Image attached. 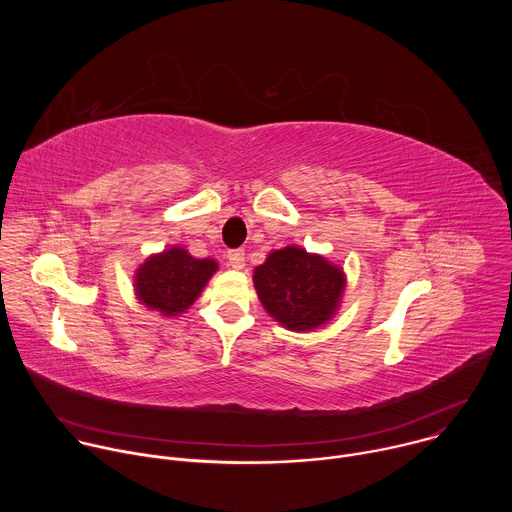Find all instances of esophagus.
Wrapping results in <instances>:
<instances>
[{"label": "esophagus", "instance_id": "esophagus-1", "mask_svg": "<svg viewBox=\"0 0 512 512\" xmlns=\"http://www.w3.org/2000/svg\"><path fill=\"white\" fill-rule=\"evenodd\" d=\"M227 259H229V265L233 269H243L245 267V251L243 249H233L227 253Z\"/></svg>", "mask_w": 512, "mask_h": 512}]
</instances>
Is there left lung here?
Here are the masks:
<instances>
[{"label":"left lung","mask_w":512,"mask_h":512,"mask_svg":"<svg viewBox=\"0 0 512 512\" xmlns=\"http://www.w3.org/2000/svg\"><path fill=\"white\" fill-rule=\"evenodd\" d=\"M253 283L259 302L275 322L294 332L326 324L338 310L346 277L322 255L285 247L255 267Z\"/></svg>","instance_id":"1"}]
</instances>
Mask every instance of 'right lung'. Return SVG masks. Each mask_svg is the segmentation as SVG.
I'll return each mask as SVG.
<instances>
[{
    "mask_svg": "<svg viewBox=\"0 0 512 512\" xmlns=\"http://www.w3.org/2000/svg\"><path fill=\"white\" fill-rule=\"evenodd\" d=\"M218 269L214 259H196L182 247H170L145 259L135 271V296L162 316L186 312Z\"/></svg>",
    "mask_w": 512,
    "mask_h": 512,
    "instance_id": "obj_1",
    "label": "right lung"
}]
</instances>
